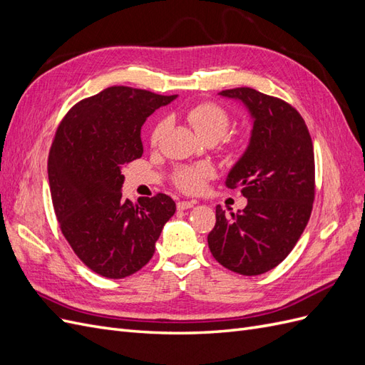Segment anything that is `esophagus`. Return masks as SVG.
Here are the masks:
<instances>
[{
	"label": "esophagus",
	"instance_id": "esophagus-1",
	"mask_svg": "<svg viewBox=\"0 0 365 365\" xmlns=\"http://www.w3.org/2000/svg\"><path fill=\"white\" fill-rule=\"evenodd\" d=\"M195 205L193 201H178L176 202V208L178 210H187V208H192Z\"/></svg>",
	"mask_w": 365,
	"mask_h": 365
}]
</instances>
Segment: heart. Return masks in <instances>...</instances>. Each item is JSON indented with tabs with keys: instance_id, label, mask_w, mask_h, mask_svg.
<instances>
[{
	"instance_id": "heart-1",
	"label": "heart",
	"mask_w": 365,
	"mask_h": 365,
	"mask_svg": "<svg viewBox=\"0 0 365 365\" xmlns=\"http://www.w3.org/2000/svg\"><path fill=\"white\" fill-rule=\"evenodd\" d=\"M185 118L190 126L202 140H219L227 134L231 126V114L227 108L216 102H202L197 103L185 111ZM165 129V121L160 120L153 126L150 134L152 145H158ZM245 138L242 135H233L227 138V148L231 152H237L244 148ZM215 175L213 168L208 164H193V165H181L173 172L175 185L187 193H195L202 189L207 180Z\"/></svg>"
}]
</instances>
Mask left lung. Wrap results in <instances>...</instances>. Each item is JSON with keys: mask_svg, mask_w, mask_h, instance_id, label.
<instances>
[{"mask_svg": "<svg viewBox=\"0 0 365 365\" xmlns=\"http://www.w3.org/2000/svg\"><path fill=\"white\" fill-rule=\"evenodd\" d=\"M244 102L254 118L251 140L227 178L248 204L225 216L207 237L213 257L230 271L259 275L282 263L300 239L315 200V158L303 117L288 102L248 86L220 91Z\"/></svg>", "mask_w": 365, "mask_h": 365, "instance_id": "left-lung-1", "label": "left lung"}]
</instances>
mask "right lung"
Here are the masks:
<instances>
[{"label":"right lung","mask_w":365,"mask_h":365,"mask_svg":"<svg viewBox=\"0 0 365 365\" xmlns=\"http://www.w3.org/2000/svg\"><path fill=\"white\" fill-rule=\"evenodd\" d=\"M175 97L109 86L77 102L54 134L48 153L54 213L76 256L106 279L145 267L176 210L164 193L135 204L121 197V168L143 155V123Z\"/></svg>","instance_id":"obj_1"}]
</instances>
